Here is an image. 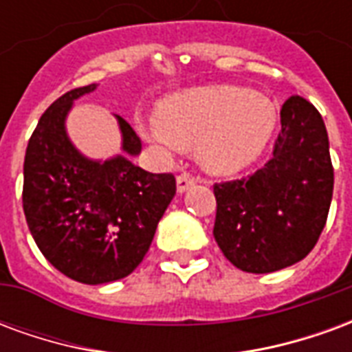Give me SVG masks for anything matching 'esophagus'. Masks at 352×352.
<instances>
[{
  "mask_svg": "<svg viewBox=\"0 0 352 352\" xmlns=\"http://www.w3.org/2000/svg\"><path fill=\"white\" fill-rule=\"evenodd\" d=\"M194 183H196V181H194V177L188 175V173H181V175L177 177V192H179V194H183V192L188 190Z\"/></svg>",
  "mask_w": 352,
  "mask_h": 352,
  "instance_id": "esophagus-1",
  "label": "esophagus"
}]
</instances>
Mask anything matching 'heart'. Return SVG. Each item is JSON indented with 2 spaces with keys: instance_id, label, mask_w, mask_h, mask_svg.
Returning a JSON list of instances; mask_svg holds the SVG:
<instances>
[{
  "instance_id": "1",
  "label": "heart",
  "mask_w": 352,
  "mask_h": 352,
  "mask_svg": "<svg viewBox=\"0 0 352 352\" xmlns=\"http://www.w3.org/2000/svg\"><path fill=\"white\" fill-rule=\"evenodd\" d=\"M277 122L275 101L249 88L217 85L162 100L158 118L139 124V131L148 143L169 153L196 145L204 168L236 173L264 153Z\"/></svg>"
}]
</instances>
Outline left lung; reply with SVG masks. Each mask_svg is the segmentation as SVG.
I'll list each match as a JSON object with an SVG mask.
<instances>
[{"instance_id":"8db88e82","label":"left lung","mask_w":352,"mask_h":352,"mask_svg":"<svg viewBox=\"0 0 352 352\" xmlns=\"http://www.w3.org/2000/svg\"><path fill=\"white\" fill-rule=\"evenodd\" d=\"M213 236L247 273H272L303 260L324 228L333 168L322 116L290 96L280 109L273 156L252 175L214 184Z\"/></svg>"}]
</instances>
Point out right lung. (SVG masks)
Masks as SVG:
<instances>
[{
	"instance_id": "add662e5",
	"label": "right lung",
	"mask_w": 352,
	"mask_h": 352,
	"mask_svg": "<svg viewBox=\"0 0 352 352\" xmlns=\"http://www.w3.org/2000/svg\"><path fill=\"white\" fill-rule=\"evenodd\" d=\"M96 87L65 92L43 113L28 143L22 190L28 228L43 256L85 285L124 279L141 264L177 190L171 173L131 164L141 139L122 116L116 120L124 154L92 160L73 145L67 115Z\"/></svg>"
}]
</instances>
